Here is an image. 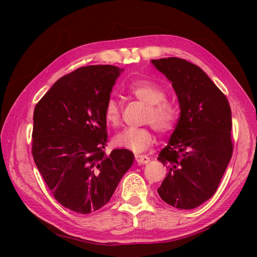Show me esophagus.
I'll list each match as a JSON object with an SVG mask.
<instances>
[{"mask_svg":"<svg viewBox=\"0 0 257 257\" xmlns=\"http://www.w3.org/2000/svg\"><path fill=\"white\" fill-rule=\"evenodd\" d=\"M135 159L139 165H144V164H147V163L150 162V159L148 158L147 155H136Z\"/></svg>","mask_w":257,"mask_h":257,"instance_id":"34e87169","label":"esophagus"}]
</instances>
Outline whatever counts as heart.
<instances>
[{
    "label": "heart",
    "mask_w": 257,
    "mask_h": 257,
    "mask_svg": "<svg viewBox=\"0 0 257 257\" xmlns=\"http://www.w3.org/2000/svg\"><path fill=\"white\" fill-rule=\"evenodd\" d=\"M127 94L146 105L143 122L151 124L160 134H168L177 125L179 108L174 100L165 97L166 91L159 83L141 79L132 82L127 88ZM104 118L108 125L116 127L121 122V108L116 100H107L104 109ZM155 142L153 132L149 127H130L120 132L113 138V145L141 153L147 150Z\"/></svg>",
    "instance_id": "heart-1"
}]
</instances>
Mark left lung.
<instances>
[{"label":"left lung","mask_w":257,"mask_h":257,"mask_svg":"<svg viewBox=\"0 0 257 257\" xmlns=\"http://www.w3.org/2000/svg\"><path fill=\"white\" fill-rule=\"evenodd\" d=\"M152 63L173 82L181 109L158 158L167 168L158 193L170 206L194 209L214 195L231 159L230 106L197 65L175 57Z\"/></svg>","instance_id":"1"}]
</instances>
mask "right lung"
I'll return each instance as SVG.
<instances>
[{
  "mask_svg": "<svg viewBox=\"0 0 257 257\" xmlns=\"http://www.w3.org/2000/svg\"><path fill=\"white\" fill-rule=\"evenodd\" d=\"M120 74L112 65L75 69L54 83L33 114L32 155L59 203L89 214L105 206L134 154L114 149L106 155L104 109Z\"/></svg>",
  "mask_w": 257,
  "mask_h": 257,
  "instance_id": "1",
  "label": "right lung"
}]
</instances>
